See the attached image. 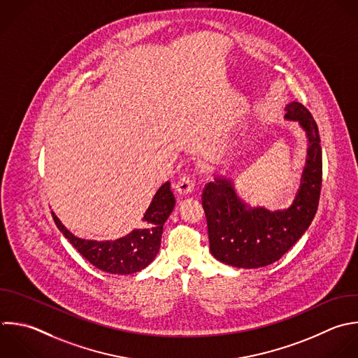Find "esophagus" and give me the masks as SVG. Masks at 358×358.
I'll list each match as a JSON object with an SVG mask.
<instances>
[{"label":"esophagus","mask_w":358,"mask_h":358,"mask_svg":"<svg viewBox=\"0 0 358 358\" xmlns=\"http://www.w3.org/2000/svg\"><path fill=\"white\" fill-rule=\"evenodd\" d=\"M175 189L178 190L179 194H183V196L192 193L193 189H194V180H193V178H192V176H186V175L182 176V178L176 182Z\"/></svg>","instance_id":"34e87169"}]
</instances>
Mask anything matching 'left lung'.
Segmentation results:
<instances>
[{
	"label": "left lung",
	"instance_id": "8db88e82",
	"mask_svg": "<svg viewBox=\"0 0 358 358\" xmlns=\"http://www.w3.org/2000/svg\"><path fill=\"white\" fill-rule=\"evenodd\" d=\"M285 117L298 120L309 138L301 187L289 208L268 211L248 208L231 180L215 178L204 186L201 203L207 218L211 255L234 267L256 268L278 260L303 235L319 204L322 187V147L317 126L299 102L285 108Z\"/></svg>",
	"mask_w": 358,
	"mask_h": 358
}]
</instances>
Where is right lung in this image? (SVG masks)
<instances>
[{
	"instance_id": "obj_1",
	"label": "right lung",
	"mask_w": 358,
	"mask_h": 358,
	"mask_svg": "<svg viewBox=\"0 0 358 358\" xmlns=\"http://www.w3.org/2000/svg\"><path fill=\"white\" fill-rule=\"evenodd\" d=\"M175 206L171 183L166 182L155 193L145 215L143 228L116 241H85L73 235L53 214V220L70 243L96 268L110 274H133L145 268L161 246L162 229Z\"/></svg>"
}]
</instances>
